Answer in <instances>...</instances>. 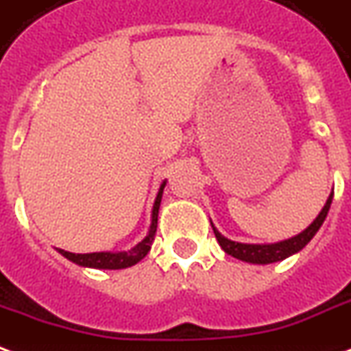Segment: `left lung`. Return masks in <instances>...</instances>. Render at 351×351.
<instances>
[{
  "label": "left lung",
  "mask_w": 351,
  "mask_h": 351,
  "mask_svg": "<svg viewBox=\"0 0 351 351\" xmlns=\"http://www.w3.org/2000/svg\"><path fill=\"white\" fill-rule=\"evenodd\" d=\"M331 201H333V191L329 193L328 201L324 204V208L320 210V214L316 215V219L305 230H301L300 234L292 236L288 240L275 241V243H241V241L225 238L214 225H212V228H214V234L219 241V245L227 255L234 256L238 261L249 262V264H271V262L285 261L288 256L300 253L301 249L313 240L314 234L318 232V228L322 227V223L326 221V217H328Z\"/></svg>",
  "instance_id": "left-lung-1"
}]
</instances>
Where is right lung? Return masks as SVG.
<instances>
[{
  "label": "right lung",
  "instance_id": "1",
  "mask_svg": "<svg viewBox=\"0 0 351 351\" xmlns=\"http://www.w3.org/2000/svg\"><path fill=\"white\" fill-rule=\"evenodd\" d=\"M167 180H163L160 189H158V195L154 199V206H152V215H150V227L147 236L143 238L137 245H134L128 251H117V253H111V251H100V253H85V255H80V253H70V251H64V249H59V253L69 258L70 262H74L77 266H83V268H95V269H124L134 266L139 261H143L145 256L149 255L150 245L154 241L156 228H158V212H160V204H162V195L163 188H165Z\"/></svg>",
  "mask_w": 351,
  "mask_h": 351
}]
</instances>
